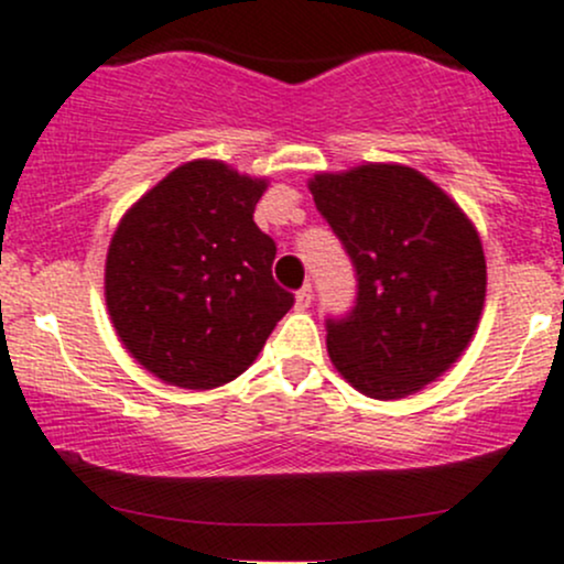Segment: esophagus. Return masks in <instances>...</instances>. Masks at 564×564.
Listing matches in <instances>:
<instances>
[{
    "label": "esophagus",
    "mask_w": 564,
    "mask_h": 564,
    "mask_svg": "<svg viewBox=\"0 0 564 564\" xmlns=\"http://www.w3.org/2000/svg\"><path fill=\"white\" fill-rule=\"evenodd\" d=\"M311 302H313V289L302 286L297 292V297H294V307H297V311H307V307H311Z\"/></svg>",
    "instance_id": "34e87169"
}]
</instances>
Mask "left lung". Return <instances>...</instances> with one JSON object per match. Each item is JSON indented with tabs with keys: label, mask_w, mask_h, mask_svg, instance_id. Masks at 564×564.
I'll list each match as a JSON object with an SVG mask.
<instances>
[{
	"label": "left lung",
	"mask_w": 564,
	"mask_h": 564,
	"mask_svg": "<svg viewBox=\"0 0 564 564\" xmlns=\"http://www.w3.org/2000/svg\"><path fill=\"white\" fill-rule=\"evenodd\" d=\"M307 188L357 267V305L327 322L332 365L372 400L416 394L476 335L481 237L441 186L405 164L318 173Z\"/></svg>",
	"instance_id": "obj_1"
}]
</instances>
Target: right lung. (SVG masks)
<instances>
[{"label":"right lung","mask_w":564,"mask_h":564,"mask_svg":"<svg viewBox=\"0 0 564 564\" xmlns=\"http://www.w3.org/2000/svg\"><path fill=\"white\" fill-rule=\"evenodd\" d=\"M264 177L216 159L181 164L123 213L105 302L123 348L170 387L246 372L294 294L272 281L275 242L253 224Z\"/></svg>","instance_id":"obj_1"}]
</instances>
